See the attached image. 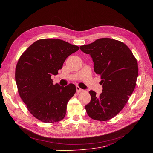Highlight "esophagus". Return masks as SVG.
<instances>
[{"label": "esophagus", "mask_w": 153, "mask_h": 153, "mask_svg": "<svg viewBox=\"0 0 153 153\" xmlns=\"http://www.w3.org/2000/svg\"><path fill=\"white\" fill-rule=\"evenodd\" d=\"M76 91L77 92H82L83 91V89H81V88H80L79 86H76Z\"/></svg>", "instance_id": "1"}]
</instances>
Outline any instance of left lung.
I'll return each mask as SVG.
<instances>
[{
  "instance_id": "left-lung-1",
  "label": "left lung",
  "mask_w": 153,
  "mask_h": 153,
  "mask_svg": "<svg viewBox=\"0 0 153 153\" xmlns=\"http://www.w3.org/2000/svg\"><path fill=\"white\" fill-rule=\"evenodd\" d=\"M80 49L91 56L103 87L99 96L89 91L91 100L85 106L87 114L94 120L107 121L123 108L131 95L138 74L137 61L125 44L111 38L98 39Z\"/></svg>"
}]
</instances>
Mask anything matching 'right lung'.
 <instances>
[{
    "instance_id": "right-lung-1",
    "label": "right lung",
    "mask_w": 153,
    "mask_h": 153,
    "mask_svg": "<svg viewBox=\"0 0 153 153\" xmlns=\"http://www.w3.org/2000/svg\"><path fill=\"white\" fill-rule=\"evenodd\" d=\"M79 49L59 39H42L30 45L19 59L15 81L19 95L28 111L40 121L58 122L65 117L76 86L54 85L51 77L57 75L66 59Z\"/></svg>"
}]
</instances>
